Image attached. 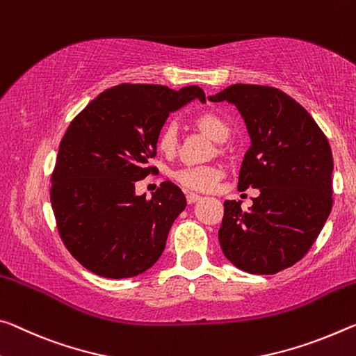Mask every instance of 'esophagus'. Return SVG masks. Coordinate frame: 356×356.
Here are the masks:
<instances>
[{"instance_id": "1", "label": "esophagus", "mask_w": 356, "mask_h": 356, "mask_svg": "<svg viewBox=\"0 0 356 356\" xmlns=\"http://www.w3.org/2000/svg\"><path fill=\"white\" fill-rule=\"evenodd\" d=\"M198 200H201L200 195H196V193H187V202H188V204H193V202H196Z\"/></svg>"}]
</instances>
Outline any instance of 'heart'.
I'll use <instances>...</instances> for the list:
<instances>
[{"label":"heart","instance_id":"obj_1","mask_svg":"<svg viewBox=\"0 0 356 356\" xmlns=\"http://www.w3.org/2000/svg\"><path fill=\"white\" fill-rule=\"evenodd\" d=\"M195 123L202 131L207 133L213 140L223 143L229 138V123L216 112H202L196 115ZM156 145L163 154L171 155L177 147V127L174 123H166L160 129L156 138ZM172 179L184 188L193 191H211L217 187L222 179V169L212 165L204 166H182L172 171Z\"/></svg>","mask_w":356,"mask_h":356}]
</instances>
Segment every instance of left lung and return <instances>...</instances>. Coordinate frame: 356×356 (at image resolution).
<instances>
[{
  "mask_svg": "<svg viewBox=\"0 0 356 356\" xmlns=\"http://www.w3.org/2000/svg\"><path fill=\"white\" fill-rule=\"evenodd\" d=\"M238 107L252 145L238 188H259L253 206L225 201L220 247L250 274H275L300 261L318 238L332 207V154L312 115L285 92L234 83L213 97Z\"/></svg>",
  "mask_w": 356,
  "mask_h": 356,
  "instance_id": "obj_1",
  "label": "left lung"
}]
</instances>
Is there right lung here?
<instances>
[{"instance_id": "1", "label": "right lung", "mask_w": 356, "mask_h": 356, "mask_svg": "<svg viewBox=\"0 0 356 356\" xmlns=\"http://www.w3.org/2000/svg\"><path fill=\"white\" fill-rule=\"evenodd\" d=\"M193 98L204 103L202 88L120 83L72 118L56 155L50 202L65 247L90 273L134 277L161 257L187 200L169 180L152 198L134 193V184L155 172L150 160L169 112Z\"/></svg>"}]
</instances>
